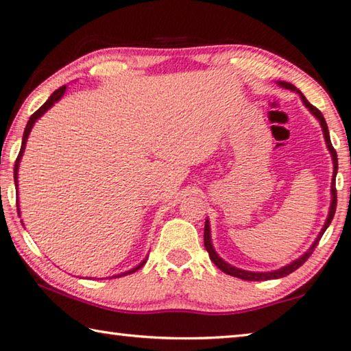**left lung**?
Returning <instances> with one entry per match:
<instances>
[{
  "label": "left lung",
  "instance_id": "1",
  "mask_svg": "<svg viewBox=\"0 0 351 351\" xmlns=\"http://www.w3.org/2000/svg\"><path fill=\"white\" fill-rule=\"evenodd\" d=\"M278 85L287 88V90H291V91H297L300 94L302 100H304V104L308 110H310L314 116H316L319 119L320 125H322V130H324V136H325V141H326V147H328V150L331 153L332 156V165H335V171H332V182H331V206H330V213H328V218H326V221L324 224V229L322 232H320L317 235L316 241L313 243V246L308 249V251L302 255L300 258H297L295 261H293V263L288 265V266H283L282 269H277V271H272V272H249V271H243V269H239L235 268V266H230L229 263H226L224 260H221L218 257V254L215 252V249L212 247V241H210V228H209V221L206 219V224H204V246H206V251L209 252V257L210 260L215 263L219 269H221L223 272H226V274L232 276V277H239L241 278V280H249V282H258V280H271V278H280V277H285L291 274V272H294L295 269H299L302 265L305 263V261L310 258V255L313 254L314 249H316V246L319 245V240L322 239L324 232L326 230V228H328L330 223L332 221V217H335V212H336V206H337V193H336V173H337V154H336V150L335 147L331 145V141H330V133H328V127H326V122H325V117L322 116V112H320L316 106L311 105L310 102H308L306 97L302 94L299 90L294 85H291V83L288 82H278Z\"/></svg>",
  "mask_w": 351,
  "mask_h": 351
}]
</instances>
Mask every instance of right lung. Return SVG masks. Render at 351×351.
<instances>
[{
	"label": "right lung",
	"mask_w": 351,
	"mask_h": 351,
	"mask_svg": "<svg viewBox=\"0 0 351 351\" xmlns=\"http://www.w3.org/2000/svg\"><path fill=\"white\" fill-rule=\"evenodd\" d=\"M64 90H66V85H63V86H60L58 88V90H56L54 93L51 94V97L46 100V102L40 106V108L34 112V114L29 117V122H27V125H26V128H25V134H23V142H21V148H20V153H19V158H16V161H15V167H14V180H15V187H19V165H20V159H21V156H23V152H25V147H26V141H27V136H29V133H31V130H32V127H34V123H35V121H37V119L43 114V112H46L47 110L51 108L52 105H54L58 99H60L63 94H64ZM145 265V260L142 261V263L139 265V266H136V268H133L132 271H128V272H123V274H121V276H127V274H132V272H136L138 271L139 268H142V266ZM119 276V277H121ZM117 277V276H116Z\"/></svg>",
	"instance_id": "add662e5"
}]
</instances>
